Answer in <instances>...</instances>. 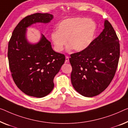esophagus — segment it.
<instances>
[{
    "label": "esophagus",
    "instance_id": "obj_1",
    "mask_svg": "<svg viewBox=\"0 0 128 128\" xmlns=\"http://www.w3.org/2000/svg\"><path fill=\"white\" fill-rule=\"evenodd\" d=\"M69 58H68V56H66V60H65V62H69Z\"/></svg>",
    "mask_w": 128,
    "mask_h": 128
}]
</instances>
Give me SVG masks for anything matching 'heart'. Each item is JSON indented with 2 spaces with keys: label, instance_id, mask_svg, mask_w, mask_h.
<instances>
[{
  "label": "heart",
  "instance_id": "1",
  "mask_svg": "<svg viewBox=\"0 0 128 128\" xmlns=\"http://www.w3.org/2000/svg\"><path fill=\"white\" fill-rule=\"evenodd\" d=\"M57 32L51 34V38L58 52L63 50L66 44L69 48L80 52L86 49L94 40L96 30L94 21L83 17L69 18L61 22Z\"/></svg>",
  "mask_w": 128,
  "mask_h": 128
}]
</instances>
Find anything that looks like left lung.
<instances>
[{"label":"left lung","instance_id":"left-lung-1","mask_svg":"<svg viewBox=\"0 0 128 128\" xmlns=\"http://www.w3.org/2000/svg\"><path fill=\"white\" fill-rule=\"evenodd\" d=\"M120 54L119 39L106 20L103 32L86 49L70 54V79L75 90L86 97L103 92L115 75Z\"/></svg>","mask_w":128,"mask_h":128}]
</instances>
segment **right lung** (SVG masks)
I'll return each mask as SVG.
<instances>
[{"label":"right lung","instance_id":"obj_1","mask_svg":"<svg viewBox=\"0 0 128 128\" xmlns=\"http://www.w3.org/2000/svg\"><path fill=\"white\" fill-rule=\"evenodd\" d=\"M53 15L36 13L24 17L18 23L8 42L9 67L16 86L24 94L42 98L54 87L53 79L65 62V55L54 52L51 42L42 34L37 44L28 42L26 28L36 22L48 23Z\"/></svg>","mask_w":128,"mask_h":128}]
</instances>
